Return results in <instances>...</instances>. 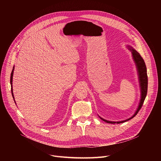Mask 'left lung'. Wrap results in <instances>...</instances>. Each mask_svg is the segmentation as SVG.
I'll use <instances>...</instances> for the list:
<instances>
[{
  "label": "left lung",
  "instance_id": "1",
  "mask_svg": "<svg viewBox=\"0 0 161 161\" xmlns=\"http://www.w3.org/2000/svg\"><path fill=\"white\" fill-rule=\"evenodd\" d=\"M129 50L132 53V58L136 64V68H137V74H138V78H139V83H140V90H141V99H140V101L138 105V107H137L136 112L134 113V114L133 115L125 120L123 121H119V122H112V121H109V120H106L103 118H101V117H99V118L103 120L104 122L108 123V124H120V123H124L125 122H127L128 120H129L130 119L134 118L137 113H138V111L140 110V109L142 108L143 104L144 103V101L145 99V97L147 96V90H148V76H147V67L145 63V61L143 60V58L142 57V56L140 55V54L137 52L136 50H135L134 49H133L132 47H130V46H127Z\"/></svg>",
  "mask_w": 161,
  "mask_h": 161
}]
</instances>
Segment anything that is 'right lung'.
Instances as JSON below:
<instances>
[{"label": "right lung", "mask_w": 161, "mask_h": 161, "mask_svg": "<svg viewBox=\"0 0 161 161\" xmlns=\"http://www.w3.org/2000/svg\"><path fill=\"white\" fill-rule=\"evenodd\" d=\"M14 67H13V71L11 72V78H10V83H11V93H12V96L13 97V99H14V103H16L15 101H14V95H13V85H12V82H13V73H14Z\"/></svg>", "instance_id": "obj_1"}]
</instances>
